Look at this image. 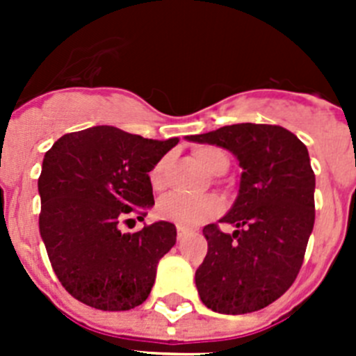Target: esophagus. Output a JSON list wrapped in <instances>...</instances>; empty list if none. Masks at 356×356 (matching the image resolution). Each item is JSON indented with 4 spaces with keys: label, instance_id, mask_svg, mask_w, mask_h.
I'll return each instance as SVG.
<instances>
[{
    "label": "esophagus",
    "instance_id": "obj_1",
    "mask_svg": "<svg viewBox=\"0 0 356 356\" xmlns=\"http://www.w3.org/2000/svg\"><path fill=\"white\" fill-rule=\"evenodd\" d=\"M176 232H178V235H176V237H178V241H181V238L187 235V229H185L184 226H176Z\"/></svg>",
    "mask_w": 356,
    "mask_h": 356
}]
</instances>
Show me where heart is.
<instances>
[{
    "label": "heart",
    "instance_id": "obj_1",
    "mask_svg": "<svg viewBox=\"0 0 356 356\" xmlns=\"http://www.w3.org/2000/svg\"><path fill=\"white\" fill-rule=\"evenodd\" d=\"M197 162L210 172V175H222L228 171L229 159L226 151L216 146H197L194 149ZM168 156L160 159L151 168L149 184L155 191L165 187V169H168ZM222 201L216 194H207L200 197H188L181 194H168L156 203V216L165 221H172L181 226H197L209 221L217 213H221Z\"/></svg>",
    "mask_w": 356,
    "mask_h": 356
}]
</instances>
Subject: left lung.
<instances>
[{
    "label": "left lung",
    "mask_w": 356,
    "mask_h": 356,
    "mask_svg": "<svg viewBox=\"0 0 356 356\" xmlns=\"http://www.w3.org/2000/svg\"><path fill=\"white\" fill-rule=\"evenodd\" d=\"M187 139L226 147L244 169L237 200L221 219L237 229L203 228L209 251L196 271L201 301L219 314L257 312L294 284L312 234L316 175L307 146L285 128L253 122Z\"/></svg>",
    "instance_id": "1"
}]
</instances>
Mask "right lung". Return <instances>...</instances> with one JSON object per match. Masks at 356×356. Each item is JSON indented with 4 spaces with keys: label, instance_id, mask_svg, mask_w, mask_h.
I'll list each match as a JSON object with an SVG mask.
<instances>
[{
    "label": "right lung",
    "instance_id": "obj_1",
    "mask_svg": "<svg viewBox=\"0 0 356 356\" xmlns=\"http://www.w3.org/2000/svg\"><path fill=\"white\" fill-rule=\"evenodd\" d=\"M178 140L94 127L65 134L46 151L39 229L53 271L72 298L108 312L146 301L176 228L159 221L124 234L121 225L143 221L155 205L149 171Z\"/></svg>",
    "mask_w": 356,
    "mask_h": 356
}]
</instances>
